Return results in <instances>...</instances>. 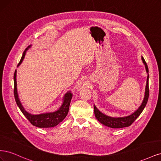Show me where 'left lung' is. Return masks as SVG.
I'll return each instance as SVG.
<instances>
[{
  "label": "left lung",
  "mask_w": 161,
  "mask_h": 161,
  "mask_svg": "<svg viewBox=\"0 0 161 161\" xmlns=\"http://www.w3.org/2000/svg\"><path fill=\"white\" fill-rule=\"evenodd\" d=\"M142 60L143 61V63L145 64L146 70L147 72H148V66L144 58L142 57ZM148 75L147 77V86H146V91H145V95L144 99L143 100V102L142 105L140 106L138 110H136L134 114H132L130 115L124 117V118H112V117H109L108 115H105L103 114H102L101 111H99L97 108L94 105V112L95 115L97 119L98 120L99 122L103 124V125L108 126V127L112 128H121L124 127H128V126L131 125L133 124L134 121L137 119L138 117L142 113L143 109H144L146 105H147L148 97H149V86H148Z\"/></svg>",
  "instance_id": "obj_1"
}]
</instances>
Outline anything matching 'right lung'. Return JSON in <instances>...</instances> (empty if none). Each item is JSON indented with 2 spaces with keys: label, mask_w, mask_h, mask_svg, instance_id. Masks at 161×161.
Segmentation results:
<instances>
[{
  "label": "right lung",
  "mask_w": 161,
  "mask_h": 161,
  "mask_svg": "<svg viewBox=\"0 0 161 161\" xmlns=\"http://www.w3.org/2000/svg\"><path fill=\"white\" fill-rule=\"evenodd\" d=\"M30 46H29L25 51L23 52V56L21 58L20 62H19L17 65L19 66L22 62L24 57L25 55L26 50L28 49ZM16 72L17 70L14 71V99H15L17 105L21 111L23 115L25 116V118L30 121V122L38 128H52L54 126L59 124L61 121L64 119L69 110V106L71 101V99L72 97V94L70 93V92H67L64 97V101L62 106L60 109L54 112H50V113H46V114H42L39 115H32L31 114H29L25 109H24L23 107L22 106L20 101L18 97L17 91V81H16Z\"/></svg>",
  "instance_id": "add662e5"
}]
</instances>
